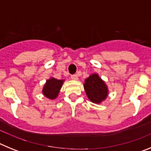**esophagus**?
<instances>
[{
  "instance_id": "obj_1",
  "label": "esophagus",
  "mask_w": 151,
  "mask_h": 151,
  "mask_svg": "<svg viewBox=\"0 0 151 151\" xmlns=\"http://www.w3.org/2000/svg\"><path fill=\"white\" fill-rule=\"evenodd\" d=\"M71 78H72V79H73V80H77V79H78V76H77L76 74L72 75Z\"/></svg>"
}]
</instances>
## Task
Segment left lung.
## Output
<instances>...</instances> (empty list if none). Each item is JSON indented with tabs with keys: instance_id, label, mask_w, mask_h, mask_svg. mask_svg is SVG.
Returning <instances> with one entry per match:
<instances>
[{
	"instance_id": "obj_1",
	"label": "left lung",
	"mask_w": 151,
	"mask_h": 151,
	"mask_svg": "<svg viewBox=\"0 0 151 151\" xmlns=\"http://www.w3.org/2000/svg\"><path fill=\"white\" fill-rule=\"evenodd\" d=\"M84 87L91 102L99 104L107 96V87L97 74L91 75L85 79Z\"/></svg>"
}]
</instances>
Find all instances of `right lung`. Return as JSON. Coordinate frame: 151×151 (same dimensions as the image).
<instances>
[{
  "mask_svg": "<svg viewBox=\"0 0 151 151\" xmlns=\"http://www.w3.org/2000/svg\"><path fill=\"white\" fill-rule=\"evenodd\" d=\"M63 80H58L51 78L47 80L43 88V94L49 99H55L60 89L61 88Z\"/></svg>",
  "mask_w": 151,
  "mask_h": 151,
  "instance_id": "1",
  "label": "right lung"
}]
</instances>
